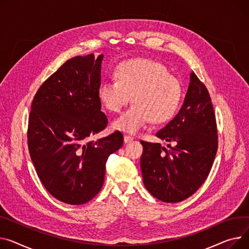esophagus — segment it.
Listing matches in <instances>:
<instances>
[{"instance_id":"obj_1","label":"esophagus","mask_w":249,"mask_h":249,"mask_svg":"<svg viewBox=\"0 0 249 249\" xmlns=\"http://www.w3.org/2000/svg\"><path fill=\"white\" fill-rule=\"evenodd\" d=\"M133 137H131V136H128V135H124V142L125 143H129V142H131V141H133Z\"/></svg>"}]
</instances>
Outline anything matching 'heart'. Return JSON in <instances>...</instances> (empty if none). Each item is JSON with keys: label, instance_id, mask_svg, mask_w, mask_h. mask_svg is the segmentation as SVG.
I'll list each match as a JSON object with an SVG mask.
<instances>
[{"label": "heart", "instance_id": "obj_1", "mask_svg": "<svg viewBox=\"0 0 249 249\" xmlns=\"http://www.w3.org/2000/svg\"><path fill=\"white\" fill-rule=\"evenodd\" d=\"M116 80H105L98 87L99 100L111 112H119L132 99L133 104L113 122V128L136 133L151 120L170 119L182 95L181 84L159 62L137 58L120 63Z\"/></svg>", "mask_w": 249, "mask_h": 249}]
</instances>
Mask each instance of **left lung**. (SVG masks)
<instances>
[{"label":"left lung","mask_w":249,"mask_h":249,"mask_svg":"<svg viewBox=\"0 0 249 249\" xmlns=\"http://www.w3.org/2000/svg\"><path fill=\"white\" fill-rule=\"evenodd\" d=\"M156 136L173 143L141 141L143 183L157 199L176 203L190 197L207 178L217 152V129L208 90L190 73L184 102L175 117Z\"/></svg>","instance_id":"left-lung-1"}]
</instances>
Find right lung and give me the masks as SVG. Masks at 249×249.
Returning a JSON list of instances; mask_svg holds the SVG:
<instances>
[{
    "label": "right lung",
    "mask_w": 249,
    "mask_h": 249,
    "mask_svg": "<svg viewBox=\"0 0 249 249\" xmlns=\"http://www.w3.org/2000/svg\"><path fill=\"white\" fill-rule=\"evenodd\" d=\"M103 58L90 54L65 62L43 83L31 106L32 162L47 191L71 205L84 204L101 190L106 161L123 145L119 131L87 141L108 123L97 95Z\"/></svg>",
    "instance_id": "add662e5"
}]
</instances>
